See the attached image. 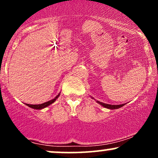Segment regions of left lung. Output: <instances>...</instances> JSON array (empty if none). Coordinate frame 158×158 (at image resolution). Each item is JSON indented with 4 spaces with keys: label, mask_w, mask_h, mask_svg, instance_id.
<instances>
[{
    "label": "left lung",
    "mask_w": 158,
    "mask_h": 158,
    "mask_svg": "<svg viewBox=\"0 0 158 158\" xmlns=\"http://www.w3.org/2000/svg\"><path fill=\"white\" fill-rule=\"evenodd\" d=\"M93 98V97H92ZM94 99V98H93ZM97 103H99V105H101V106L105 107V108H108V109H118V108H121V107L124 106L126 104H122V105H109V104H106V103H103V102H99V101H97Z\"/></svg>",
    "instance_id": "obj_1"
}]
</instances>
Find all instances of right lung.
Wrapping results in <instances>:
<instances>
[{
	"label": "right lung",
	"mask_w": 158,
	"mask_h": 158,
	"mask_svg": "<svg viewBox=\"0 0 158 158\" xmlns=\"http://www.w3.org/2000/svg\"><path fill=\"white\" fill-rule=\"evenodd\" d=\"M59 96H60V93L58 94L56 97L54 98V99H51V100L48 101V102H44L42 103V104H39V105H30V104H26L27 106H29L30 108H33V109H38V110H41V109H43V108H46V107H48L50 106V105H51L54 102H56V99L59 98Z\"/></svg>",
	"instance_id": "add662e5"
}]
</instances>
